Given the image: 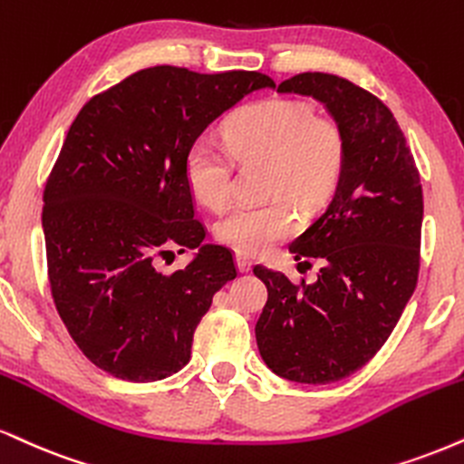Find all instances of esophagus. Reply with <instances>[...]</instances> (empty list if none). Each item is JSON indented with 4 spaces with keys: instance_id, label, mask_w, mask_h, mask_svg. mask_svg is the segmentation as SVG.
Masks as SVG:
<instances>
[{
    "instance_id": "obj_1",
    "label": "esophagus",
    "mask_w": 464,
    "mask_h": 464,
    "mask_svg": "<svg viewBox=\"0 0 464 464\" xmlns=\"http://www.w3.org/2000/svg\"><path fill=\"white\" fill-rule=\"evenodd\" d=\"M236 264H237V270L242 272V275H246V272H250V267H253V261H250L248 256H244V255L236 256Z\"/></svg>"
}]
</instances>
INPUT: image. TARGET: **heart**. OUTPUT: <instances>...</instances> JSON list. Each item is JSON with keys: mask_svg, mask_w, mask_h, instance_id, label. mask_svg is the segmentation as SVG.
<instances>
[{"mask_svg": "<svg viewBox=\"0 0 464 464\" xmlns=\"http://www.w3.org/2000/svg\"><path fill=\"white\" fill-rule=\"evenodd\" d=\"M224 144L203 136L186 153L192 194L209 209H222L233 194V158L270 161L267 203L237 205L216 225V237L237 255H261L295 231V209L324 203L343 170L345 142L333 121L317 119L314 105L294 99H264L228 116Z\"/></svg>", "mask_w": 464, "mask_h": 464, "instance_id": "obj_1", "label": "heart"}]
</instances>
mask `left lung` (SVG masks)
Here are the masks:
<instances>
[{
  "label": "left lung",
  "instance_id": "8db88e82",
  "mask_svg": "<svg viewBox=\"0 0 464 464\" xmlns=\"http://www.w3.org/2000/svg\"><path fill=\"white\" fill-rule=\"evenodd\" d=\"M276 92L326 105L345 142L328 208L292 242L295 259L322 264L315 283L255 266L267 303L255 326L261 359L276 376L337 382L361 370L398 324L420 275V170L392 110L356 83L300 72ZM306 264V261H304Z\"/></svg>",
  "mask_w": 464,
  "mask_h": 464
}]
</instances>
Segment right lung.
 <instances>
[{
	"label": "right lung",
	"mask_w": 464,
	"mask_h": 464,
	"mask_svg": "<svg viewBox=\"0 0 464 464\" xmlns=\"http://www.w3.org/2000/svg\"><path fill=\"white\" fill-rule=\"evenodd\" d=\"M275 82L150 66L94 94L72 121L43 194L55 309L99 370L153 382L189 361L211 298L237 276L231 250L205 244L186 153L222 111ZM172 246L199 253L166 276Z\"/></svg>",
	"instance_id": "right-lung-1"
}]
</instances>
